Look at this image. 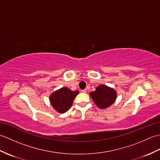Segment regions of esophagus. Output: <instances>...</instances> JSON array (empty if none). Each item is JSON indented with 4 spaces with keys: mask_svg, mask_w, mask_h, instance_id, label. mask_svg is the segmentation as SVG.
<instances>
[{
    "mask_svg": "<svg viewBox=\"0 0 160 160\" xmlns=\"http://www.w3.org/2000/svg\"><path fill=\"white\" fill-rule=\"evenodd\" d=\"M82 91V93H86L87 92V89H82V91Z\"/></svg>",
    "mask_w": 160,
    "mask_h": 160,
    "instance_id": "esophagus-1",
    "label": "esophagus"
}]
</instances>
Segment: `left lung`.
Listing matches in <instances>:
<instances>
[{"label": "left lung", "instance_id": "1", "mask_svg": "<svg viewBox=\"0 0 160 160\" xmlns=\"http://www.w3.org/2000/svg\"><path fill=\"white\" fill-rule=\"evenodd\" d=\"M90 96L95 104L102 109H104L114 102L117 94L112 88L102 84L96 88V91L91 92Z\"/></svg>", "mask_w": 160, "mask_h": 160}]
</instances>
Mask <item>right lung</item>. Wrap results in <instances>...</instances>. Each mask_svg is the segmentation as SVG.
<instances>
[{
  "mask_svg": "<svg viewBox=\"0 0 160 160\" xmlns=\"http://www.w3.org/2000/svg\"><path fill=\"white\" fill-rule=\"evenodd\" d=\"M78 93V91H72L67 87H63L51 95L49 97L51 104L58 112L60 113H65L71 108Z\"/></svg>",
  "mask_w": 160,
  "mask_h": 160,
  "instance_id": "1",
  "label": "right lung"
}]
</instances>
